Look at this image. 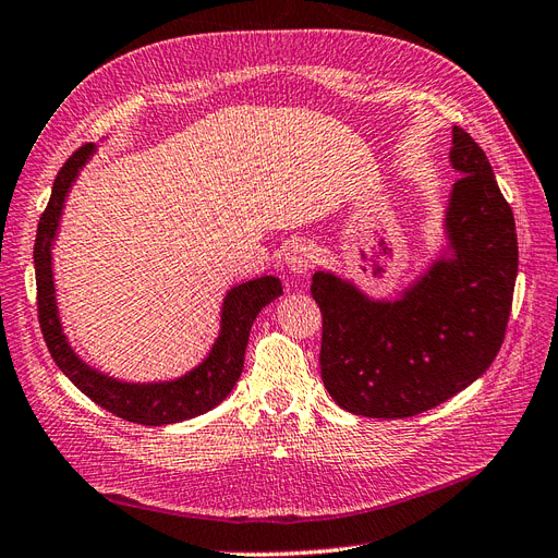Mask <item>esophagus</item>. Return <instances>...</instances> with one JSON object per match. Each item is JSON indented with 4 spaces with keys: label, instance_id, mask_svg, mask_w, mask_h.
Here are the masks:
<instances>
[{
    "label": "esophagus",
    "instance_id": "obj_1",
    "mask_svg": "<svg viewBox=\"0 0 558 558\" xmlns=\"http://www.w3.org/2000/svg\"><path fill=\"white\" fill-rule=\"evenodd\" d=\"M315 250L311 247V245H305V243H292V245H287V250H284V255H282V262H284V266L290 268V271L294 274V276H305L313 268V264H315Z\"/></svg>",
    "mask_w": 558,
    "mask_h": 558
}]
</instances>
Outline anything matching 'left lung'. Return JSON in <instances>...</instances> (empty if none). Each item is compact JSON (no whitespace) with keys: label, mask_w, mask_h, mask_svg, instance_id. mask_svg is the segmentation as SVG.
Masks as SVG:
<instances>
[{"label":"left lung","mask_w":558,"mask_h":558,"mask_svg":"<svg viewBox=\"0 0 558 558\" xmlns=\"http://www.w3.org/2000/svg\"><path fill=\"white\" fill-rule=\"evenodd\" d=\"M447 243L397 299H373L333 271L311 292L322 311V383L352 415L403 420L440 405L492 366L512 308L517 229L484 150L461 128Z\"/></svg>","instance_id":"left-lung-1"}]
</instances>
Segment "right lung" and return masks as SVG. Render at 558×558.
Segmentation results:
<instances>
[{
  "instance_id": "obj_1",
  "label": "right lung",
  "mask_w": 558,
  "mask_h": 558,
  "mask_svg": "<svg viewBox=\"0 0 558 558\" xmlns=\"http://www.w3.org/2000/svg\"><path fill=\"white\" fill-rule=\"evenodd\" d=\"M95 153V143H87L66 159L56 183H52L50 202L37 229L34 271H37L39 325L48 352L52 362L89 401L113 412L116 417L146 426H167L199 417L215 405H220L233 385L239 383L253 322L264 305L282 294V282L276 276H262L231 287L222 301L218 338H215L208 354L202 359V364H196L181 377H173V380L128 383L83 362L76 350L71 348L60 319L56 280H52V245L58 239L66 194Z\"/></svg>"
}]
</instances>
